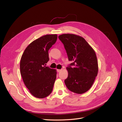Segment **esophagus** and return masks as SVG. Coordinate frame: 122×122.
<instances>
[{
    "label": "esophagus",
    "mask_w": 122,
    "mask_h": 122,
    "mask_svg": "<svg viewBox=\"0 0 122 122\" xmlns=\"http://www.w3.org/2000/svg\"><path fill=\"white\" fill-rule=\"evenodd\" d=\"M61 69H57V72H60V71H61Z\"/></svg>",
    "instance_id": "1"
}]
</instances>
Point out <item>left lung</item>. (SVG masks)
I'll list each match as a JSON object with an SVG mask.
<instances>
[{"label": "left lung", "instance_id": "1", "mask_svg": "<svg viewBox=\"0 0 122 122\" xmlns=\"http://www.w3.org/2000/svg\"><path fill=\"white\" fill-rule=\"evenodd\" d=\"M64 44L68 60L72 62L67 69L68 76L65 83L68 89L74 93H86L93 85L97 76L98 65L93 49L81 36L73 34L58 36Z\"/></svg>", "mask_w": 122, "mask_h": 122}]
</instances>
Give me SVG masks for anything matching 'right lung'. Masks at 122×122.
Returning <instances> with one entry per match:
<instances>
[{"mask_svg":"<svg viewBox=\"0 0 122 122\" xmlns=\"http://www.w3.org/2000/svg\"><path fill=\"white\" fill-rule=\"evenodd\" d=\"M57 35H47L34 41L26 47L20 61L23 82L34 97L44 98L52 91L56 71L46 66L48 51L56 42Z\"/></svg>","mask_w":122,"mask_h":122,"instance_id":"add662e5","label":"right lung"}]
</instances>
